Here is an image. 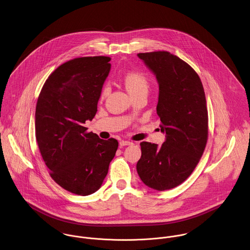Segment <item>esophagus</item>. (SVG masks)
Masks as SVG:
<instances>
[{
	"label": "esophagus",
	"mask_w": 250,
	"mask_h": 250,
	"mask_svg": "<svg viewBox=\"0 0 250 250\" xmlns=\"http://www.w3.org/2000/svg\"><path fill=\"white\" fill-rule=\"evenodd\" d=\"M130 145H132V143H131V142H129V141H125V140H122V141L120 142V146H130Z\"/></svg>",
	"instance_id": "esophagus-1"
}]
</instances>
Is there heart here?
<instances>
[{"label": "heart", "mask_w": 250, "mask_h": 250, "mask_svg": "<svg viewBox=\"0 0 250 250\" xmlns=\"http://www.w3.org/2000/svg\"><path fill=\"white\" fill-rule=\"evenodd\" d=\"M125 84L131 96L139 93H147L149 89V82L146 76L138 71L129 72L125 76ZM109 92V87L106 85L102 89L101 98L104 99L107 96Z\"/></svg>", "instance_id": "b5f03b06"}]
</instances>
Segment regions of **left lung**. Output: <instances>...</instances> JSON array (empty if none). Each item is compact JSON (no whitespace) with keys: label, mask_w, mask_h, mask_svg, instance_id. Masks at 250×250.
Masks as SVG:
<instances>
[{"label":"left lung","mask_w":250,"mask_h":250,"mask_svg":"<svg viewBox=\"0 0 250 250\" xmlns=\"http://www.w3.org/2000/svg\"><path fill=\"white\" fill-rule=\"evenodd\" d=\"M159 83L157 114L166 141L142 142L137 172L143 183L159 191L171 189L193 172L205 151L208 115L199 75L185 61L167 51L139 53Z\"/></svg>","instance_id":"1"}]
</instances>
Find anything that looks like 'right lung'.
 <instances>
[{
	"label": "right lung",
	"instance_id": "add662e5",
	"mask_svg": "<svg viewBox=\"0 0 250 250\" xmlns=\"http://www.w3.org/2000/svg\"><path fill=\"white\" fill-rule=\"evenodd\" d=\"M110 58H75L45 81L35 112L39 149L49 175L63 189L81 196L97 191L108 172L118 141L102 140L83 125L96 115Z\"/></svg>",
	"mask_w": 250,
	"mask_h": 250
}]
</instances>
